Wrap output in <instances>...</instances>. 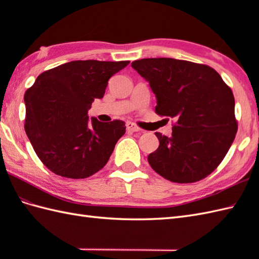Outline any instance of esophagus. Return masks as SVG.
Returning a JSON list of instances; mask_svg holds the SVG:
<instances>
[{
    "instance_id": "esophagus-1",
    "label": "esophagus",
    "mask_w": 259,
    "mask_h": 259,
    "mask_svg": "<svg viewBox=\"0 0 259 259\" xmlns=\"http://www.w3.org/2000/svg\"><path fill=\"white\" fill-rule=\"evenodd\" d=\"M125 126H126V130L133 131V133H136V131L140 130L138 125H136L134 122H130V121H128V122L125 123Z\"/></svg>"
}]
</instances>
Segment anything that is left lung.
<instances>
[{
	"instance_id": "left-lung-1",
	"label": "left lung",
	"mask_w": 259,
	"mask_h": 259,
	"mask_svg": "<svg viewBox=\"0 0 259 259\" xmlns=\"http://www.w3.org/2000/svg\"><path fill=\"white\" fill-rule=\"evenodd\" d=\"M156 95V112L176 119L171 137L156 133L158 149L148 156L151 168L172 183H196L216 169L235 139L233 91L217 71L171 58L131 63Z\"/></svg>"
}]
</instances>
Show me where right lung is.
Returning a JSON list of instances; mask_svg holds the SVG:
<instances>
[{"instance_id":"1","label":"right lung","mask_w":259,"mask_h":259,"mask_svg":"<svg viewBox=\"0 0 259 259\" xmlns=\"http://www.w3.org/2000/svg\"><path fill=\"white\" fill-rule=\"evenodd\" d=\"M129 61H71L45 71L24 95V129L43 164L58 176L83 179L102 169L124 122H100L88 117L101 99L108 80Z\"/></svg>"}]
</instances>
